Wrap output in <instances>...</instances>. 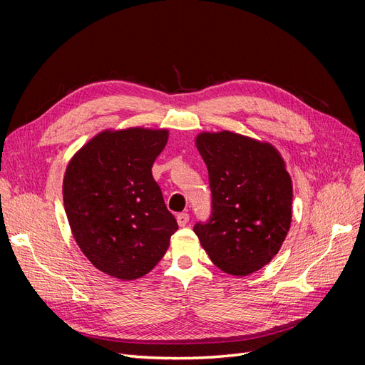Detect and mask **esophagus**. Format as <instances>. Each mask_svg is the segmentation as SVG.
Listing matches in <instances>:
<instances>
[{
    "label": "esophagus",
    "mask_w": 365,
    "mask_h": 365,
    "mask_svg": "<svg viewBox=\"0 0 365 365\" xmlns=\"http://www.w3.org/2000/svg\"><path fill=\"white\" fill-rule=\"evenodd\" d=\"M189 219H190V216L187 213H180L178 216H176V222H178L180 227H185L187 222H189Z\"/></svg>",
    "instance_id": "1"
}]
</instances>
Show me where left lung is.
Here are the masks:
<instances>
[{
  "instance_id": "8db88e82",
  "label": "left lung",
  "mask_w": 365,
  "mask_h": 365,
  "mask_svg": "<svg viewBox=\"0 0 365 365\" xmlns=\"http://www.w3.org/2000/svg\"><path fill=\"white\" fill-rule=\"evenodd\" d=\"M208 169L212 216L193 228L219 269L244 277L279 252L292 219V181L271 143L236 132L196 137Z\"/></svg>"
}]
</instances>
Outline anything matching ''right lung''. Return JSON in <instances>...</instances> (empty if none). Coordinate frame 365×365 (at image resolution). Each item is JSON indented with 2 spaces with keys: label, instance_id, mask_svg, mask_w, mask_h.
Wrapping results in <instances>:
<instances>
[{
  "label": "right lung",
  "instance_id": "obj_1",
  "mask_svg": "<svg viewBox=\"0 0 365 365\" xmlns=\"http://www.w3.org/2000/svg\"><path fill=\"white\" fill-rule=\"evenodd\" d=\"M168 129L102 130L70 160L63 207L76 244L97 269L135 280L155 268L178 230L152 176Z\"/></svg>",
  "mask_w": 365,
  "mask_h": 365
}]
</instances>
